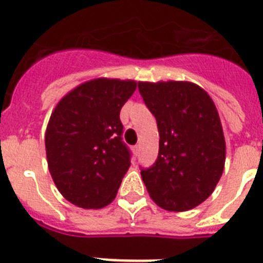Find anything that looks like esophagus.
I'll return each instance as SVG.
<instances>
[{
	"mask_svg": "<svg viewBox=\"0 0 263 263\" xmlns=\"http://www.w3.org/2000/svg\"><path fill=\"white\" fill-rule=\"evenodd\" d=\"M139 152H141V145L134 146V153H136V155H138Z\"/></svg>",
	"mask_w": 263,
	"mask_h": 263,
	"instance_id": "34e87169",
	"label": "esophagus"
}]
</instances>
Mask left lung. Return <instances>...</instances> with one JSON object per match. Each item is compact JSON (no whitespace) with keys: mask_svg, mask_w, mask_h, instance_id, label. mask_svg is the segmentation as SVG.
Segmentation results:
<instances>
[{"mask_svg":"<svg viewBox=\"0 0 263 263\" xmlns=\"http://www.w3.org/2000/svg\"><path fill=\"white\" fill-rule=\"evenodd\" d=\"M158 124L159 153L141 170L153 200L166 211L192 210L211 196L224 171L225 138L215 103L190 81H139Z\"/></svg>","mask_w":263,"mask_h":263,"instance_id":"1","label":"left lung"}]
</instances>
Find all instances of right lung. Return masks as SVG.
<instances>
[{
  "instance_id": "right-lung-1",
  "label": "right lung",
  "mask_w": 263,
  "mask_h": 263,
  "mask_svg": "<svg viewBox=\"0 0 263 263\" xmlns=\"http://www.w3.org/2000/svg\"><path fill=\"white\" fill-rule=\"evenodd\" d=\"M134 80L99 78L68 92L51 113L46 155L52 180L69 203L99 210L115 200L130 167L120 110Z\"/></svg>"
}]
</instances>
